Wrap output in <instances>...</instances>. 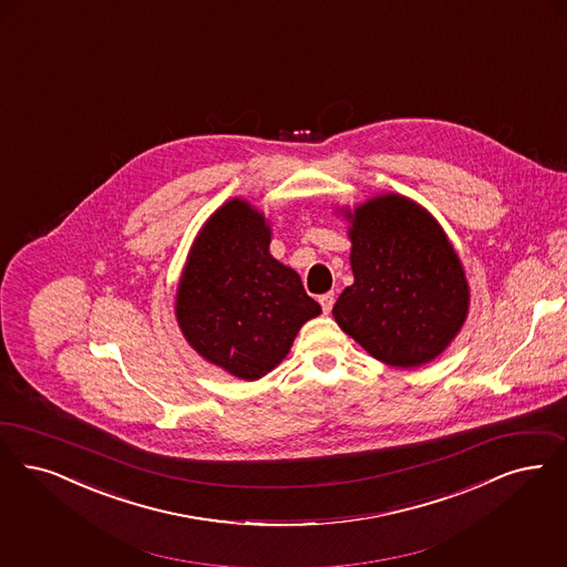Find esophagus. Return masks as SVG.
<instances>
[{
	"mask_svg": "<svg viewBox=\"0 0 567 567\" xmlns=\"http://www.w3.org/2000/svg\"><path fill=\"white\" fill-rule=\"evenodd\" d=\"M318 301H320V306H322V312L324 315H329L331 310H333V303H336V297L333 293H324L318 297Z\"/></svg>",
	"mask_w": 567,
	"mask_h": 567,
	"instance_id": "34e87169",
	"label": "esophagus"
}]
</instances>
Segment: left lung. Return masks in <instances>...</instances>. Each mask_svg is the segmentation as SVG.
<instances>
[{"mask_svg":"<svg viewBox=\"0 0 567 567\" xmlns=\"http://www.w3.org/2000/svg\"><path fill=\"white\" fill-rule=\"evenodd\" d=\"M343 215L352 224L354 282L333 306L336 322L382 363H431L462 329L471 301L443 227L399 194L375 196Z\"/></svg>","mask_w":567,"mask_h":567,"instance_id":"1","label":"left lung"}]
</instances>
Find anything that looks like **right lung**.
I'll return each mask as SVG.
<instances>
[{
    "instance_id": "1",
    "label": "right lung",
    "mask_w": 567,
    "mask_h": 567,
    "mask_svg": "<svg viewBox=\"0 0 567 567\" xmlns=\"http://www.w3.org/2000/svg\"><path fill=\"white\" fill-rule=\"evenodd\" d=\"M272 231L249 203L217 208L183 268L175 315L185 340L208 363L259 380L280 363L320 306L299 274L270 255Z\"/></svg>"
}]
</instances>
